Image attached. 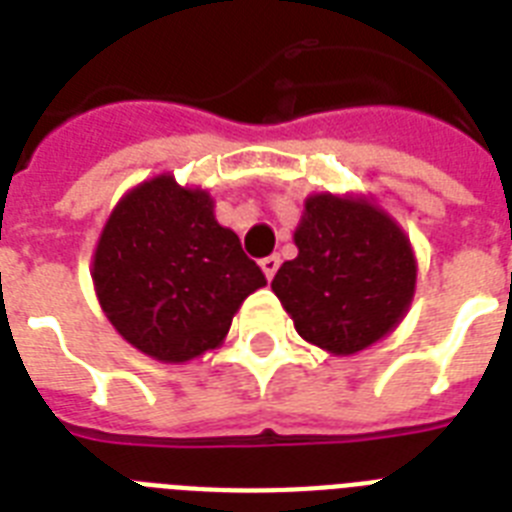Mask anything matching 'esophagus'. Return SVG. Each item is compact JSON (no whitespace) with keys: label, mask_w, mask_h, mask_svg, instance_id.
Instances as JSON below:
<instances>
[{"label":"esophagus","mask_w":512,"mask_h":512,"mask_svg":"<svg viewBox=\"0 0 512 512\" xmlns=\"http://www.w3.org/2000/svg\"><path fill=\"white\" fill-rule=\"evenodd\" d=\"M260 268H263L265 279L271 281L273 276H276V271H279V257H276V255L265 257V260H260Z\"/></svg>","instance_id":"34e87169"}]
</instances>
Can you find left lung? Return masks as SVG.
<instances>
[{
	"label": "left lung",
	"instance_id": "8db88e82",
	"mask_svg": "<svg viewBox=\"0 0 512 512\" xmlns=\"http://www.w3.org/2000/svg\"><path fill=\"white\" fill-rule=\"evenodd\" d=\"M295 247L271 289L305 342L353 356L401 324L414 300L417 257L404 228L372 199L311 193Z\"/></svg>",
	"mask_w": 512,
	"mask_h": 512
}]
</instances>
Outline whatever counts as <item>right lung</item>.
Segmentation results:
<instances>
[{"instance_id":"1","label":"right lung","mask_w":512,"mask_h":512,"mask_svg":"<svg viewBox=\"0 0 512 512\" xmlns=\"http://www.w3.org/2000/svg\"><path fill=\"white\" fill-rule=\"evenodd\" d=\"M92 284L111 327L162 364L223 345L263 271L239 236L217 223L215 199L170 172L119 199L92 255Z\"/></svg>"}]
</instances>
